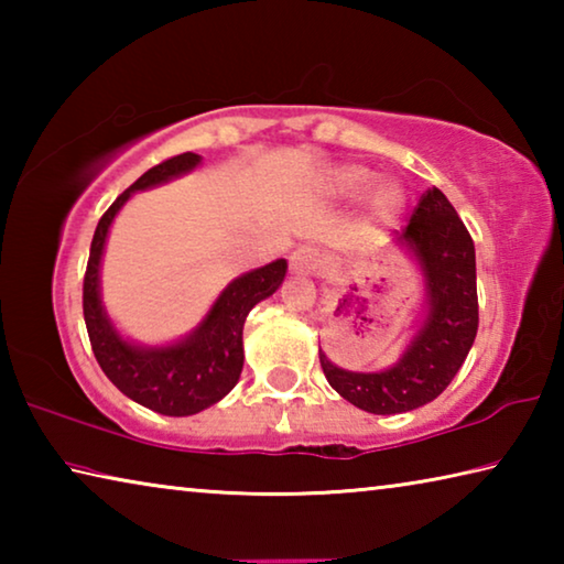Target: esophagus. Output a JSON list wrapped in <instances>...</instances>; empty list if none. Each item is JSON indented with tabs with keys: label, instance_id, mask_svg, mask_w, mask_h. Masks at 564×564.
<instances>
[{
	"label": "esophagus",
	"instance_id": "obj_1",
	"mask_svg": "<svg viewBox=\"0 0 564 564\" xmlns=\"http://www.w3.org/2000/svg\"><path fill=\"white\" fill-rule=\"evenodd\" d=\"M318 269H321V259L313 248L301 246L291 253V273L295 279H305V275H313Z\"/></svg>",
	"mask_w": 564,
	"mask_h": 564
}]
</instances>
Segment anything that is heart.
I'll return each mask as SVG.
<instances>
[{
  "label": "heart",
  "instance_id": "b5f03b06",
  "mask_svg": "<svg viewBox=\"0 0 564 564\" xmlns=\"http://www.w3.org/2000/svg\"><path fill=\"white\" fill-rule=\"evenodd\" d=\"M376 181V174L366 166L358 164H340L333 166L326 174V188L333 196L352 198L368 191ZM408 194L398 181H380V184L370 191L368 196V216H366V231L378 234L383 226H393L405 214Z\"/></svg>",
  "mask_w": 564,
  "mask_h": 564
}]
</instances>
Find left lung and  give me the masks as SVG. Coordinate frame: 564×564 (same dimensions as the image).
Masks as SVG:
<instances>
[{"label": "left lung", "instance_id": "1", "mask_svg": "<svg viewBox=\"0 0 564 564\" xmlns=\"http://www.w3.org/2000/svg\"><path fill=\"white\" fill-rule=\"evenodd\" d=\"M400 248L423 281V313L400 358L383 370H348L318 348L330 388L366 413L395 415L431 403L451 386L477 333L475 243L441 188L420 198Z\"/></svg>", "mask_w": 564, "mask_h": 564}]
</instances>
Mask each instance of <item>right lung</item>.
<instances>
[{"label":"right lung","instance_id":"1","mask_svg":"<svg viewBox=\"0 0 564 564\" xmlns=\"http://www.w3.org/2000/svg\"><path fill=\"white\" fill-rule=\"evenodd\" d=\"M198 166L202 156L186 151L133 181L101 216L84 275V321L101 370L133 403L171 417L196 415L231 393L243 370L248 311L279 291L289 271V261L275 259L261 269L241 273L226 283L196 328L171 343H139L123 336L101 299V261L113 218L137 191L164 186Z\"/></svg>","mask_w":564,"mask_h":564}]
</instances>
